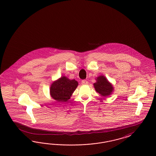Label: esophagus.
I'll use <instances>...</instances> for the list:
<instances>
[{
    "instance_id": "34e87169",
    "label": "esophagus",
    "mask_w": 156,
    "mask_h": 156,
    "mask_svg": "<svg viewBox=\"0 0 156 156\" xmlns=\"http://www.w3.org/2000/svg\"><path fill=\"white\" fill-rule=\"evenodd\" d=\"M81 83L82 85H87L88 83V82L85 80H82Z\"/></svg>"
}]
</instances>
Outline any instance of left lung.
I'll list each match as a JSON object with an SVG mask.
<instances>
[{"label":"left lung","mask_w":156,"mask_h":156,"mask_svg":"<svg viewBox=\"0 0 156 156\" xmlns=\"http://www.w3.org/2000/svg\"><path fill=\"white\" fill-rule=\"evenodd\" d=\"M94 85L97 92L103 97L110 95L113 90L111 83L102 75L97 78V82Z\"/></svg>","instance_id":"1"}]
</instances>
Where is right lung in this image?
<instances>
[{
	"label": "right lung",
	"mask_w": 156,
	"mask_h": 156,
	"mask_svg": "<svg viewBox=\"0 0 156 156\" xmlns=\"http://www.w3.org/2000/svg\"><path fill=\"white\" fill-rule=\"evenodd\" d=\"M78 85V82L75 80H70L66 76H62L51 85V95L58 102H66L70 99Z\"/></svg>",
	"instance_id": "1"
}]
</instances>
